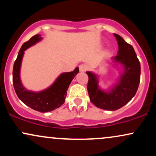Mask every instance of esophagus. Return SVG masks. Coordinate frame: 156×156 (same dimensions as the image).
I'll list each match as a JSON object with an SVG mask.
<instances>
[{"label": "esophagus", "instance_id": "esophagus-1", "mask_svg": "<svg viewBox=\"0 0 156 156\" xmlns=\"http://www.w3.org/2000/svg\"><path fill=\"white\" fill-rule=\"evenodd\" d=\"M87 69V66L86 65V64H80V65L79 66V70L80 72H85L86 70Z\"/></svg>", "mask_w": 156, "mask_h": 156}]
</instances>
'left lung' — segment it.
Returning <instances> with one entry per match:
<instances>
[{
    "label": "left lung",
    "instance_id": "obj_1",
    "mask_svg": "<svg viewBox=\"0 0 156 156\" xmlns=\"http://www.w3.org/2000/svg\"><path fill=\"white\" fill-rule=\"evenodd\" d=\"M114 37L117 40L119 51L112 60L120 64L124 69L117 83L105 92L100 89L98 76L87 72L89 76L87 90L91 102L98 108L108 111H116L127 104L136 94L140 82V62L133 48L119 35L114 34Z\"/></svg>",
    "mask_w": 156,
    "mask_h": 156
}]
</instances>
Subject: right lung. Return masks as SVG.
Instances as JSON below:
<instances>
[{"instance_id": "1", "label": "right lung", "mask_w": 156, "mask_h": 156, "mask_svg": "<svg viewBox=\"0 0 156 156\" xmlns=\"http://www.w3.org/2000/svg\"><path fill=\"white\" fill-rule=\"evenodd\" d=\"M41 39L42 37L40 35H34L22 45L14 64L12 73L13 85L16 94L23 103L37 112H48L59 108L64 103L68 87L74 77L79 72V69L76 67L73 72L62 73L51 87L41 92H34L25 89L20 77V70L24 51Z\"/></svg>"}]
</instances>
